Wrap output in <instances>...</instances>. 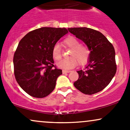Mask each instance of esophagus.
<instances>
[{"instance_id":"1","label":"esophagus","mask_w":130,"mask_h":130,"mask_svg":"<svg viewBox=\"0 0 130 130\" xmlns=\"http://www.w3.org/2000/svg\"><path fill=\"white\" fill-rule=\"evenodd\" d=\"M70 71H67V70H63L62 71V73H63V74H65V73H70Z\"/></svg>"}]
</instances>
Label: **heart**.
Masks as SVG:
<instances>
[{
    "label": "heart",
    "mask_w": 130,
    "mask_h": 130,
    "mask_svg": "<svg viewBox=\"0 0 130 130\" xmlns=\"http://www.w3.org/2000/svg\"><path fill=\"white\" fill-rule=\"evenodd\" d=\"M64 43L67 46L72 49L70 56L71 58L58 62L57 65L59 68L66 70L73 69L76 67L77 61L81 65L87 63L90 54V52L87 47L80 46L79 41L73 37H70L66 38ZM52 56L55 60H60L62 58V52L59 44H56L53 46Z\"/></svg>",
    "instance_id": "1"
}]
</instances>
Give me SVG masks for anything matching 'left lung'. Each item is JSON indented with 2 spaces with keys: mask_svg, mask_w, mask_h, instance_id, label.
<instances>
[{
  "mask_svg": "<svg viewBox=\"0 0 130 130\" xmlns=\"http://www.w3.org/2000/svg\"><path fill=\"white\" fill-rule=\"evenodd\" d=\"M69 32L82 40L90 51L87 65L77 71L74 83L77 90L86 95L99 92L106 87L116 74V53L112 44L103 34L87 27L68 28Z\"/></svg>",
  "mask_w": 130,
  "mask_h": 130,
  "instance_id": "obj_1",
  "label": "left lung"
}]
</instances>
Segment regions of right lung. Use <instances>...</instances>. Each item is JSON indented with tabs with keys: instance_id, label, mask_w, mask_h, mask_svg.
Returning <instances> with one entry per match:
<instances>
[{
	"instance_id": "add662e5",
	"label": "right lung",
	"mask_w": 130,
	"mask_h": 130,
	"mask_svg": "<svg viewBox=\"0 0 130 130\" xmlns=\"http://www.w3.org/2000/svg\"><path fill=\"white\" fill-rule=\"evenodd\" d=\"M68 30L41 27L27 34L19 41L13 57L16 81L27 93L44 98L54 90L62 70L54 65L53 46Z\"/></svg>"
}]
</instances>
